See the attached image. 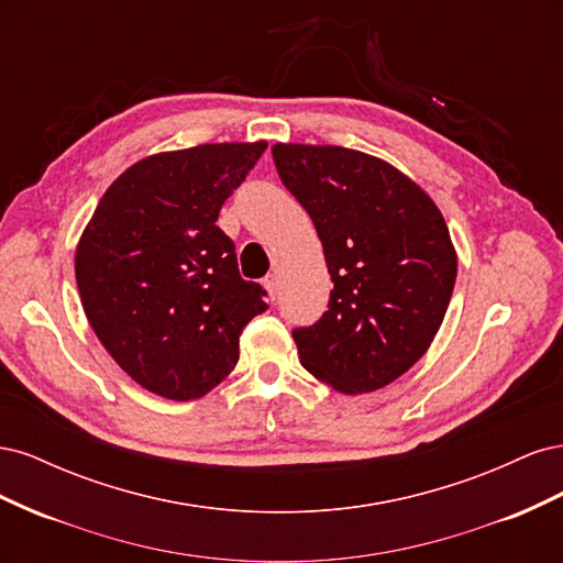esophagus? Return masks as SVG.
Here are the masks:
<instances>
[{
    "mask_svg": "<svg viewBox=\"0 0 563 563\" xmlns=\"http://www.w3.org/2000/svg\"><path fill=\"white\" fill-rule=\"evenodd\" d=\"M263 286L267 288L269 298L275 300V298H277V294H279V279H277V275H267V277L263 279Z\"/></svg>",
    "mask_w": 563,
    "mask_h": 563,
    "instance_id": "esophagus-1",
    "label": "esophagus"
}]
</instances>
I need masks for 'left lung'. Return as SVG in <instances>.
I'll return each instance as SVG.
<instances>
[{"label":"left lung","instance_id":"1","mask_svg":"<svg viewBox=\"0 0 563 563\" xmlns=\"http://www.w3.org/2000/svg\"><path fill=\"white\" fill-rule=\"evenodd\" d=\"M286 190L310 213L333 291L294 329L302 366L345 395L397 380L428 352L457 258L434 201L395 166L338 145H275Z\"/></svg>","mask_w":563,"mask_h":563}]
</instances>
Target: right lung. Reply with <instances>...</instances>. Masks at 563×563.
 I'll use <instances>...</instances> for the list:
<instances>
[{
	"mask_svg": "<svg viewBox=\"0 0 563 563\" xmlns=\"http://www.w3.org/2000/svg\"><path fill=\"white\" fill-rule=\"evenodd\" d=\"M267 143L162 152L119 176L84 230L75 275L112 360L159 397L207 395L240 362V335L267 310L234 242L216 225Z\"/></svg>",
	"mask_w": 563,
	"mask_h": 563,
	"instance_id": "add662e5",
	"label": "right lung"
}]
</instances>
